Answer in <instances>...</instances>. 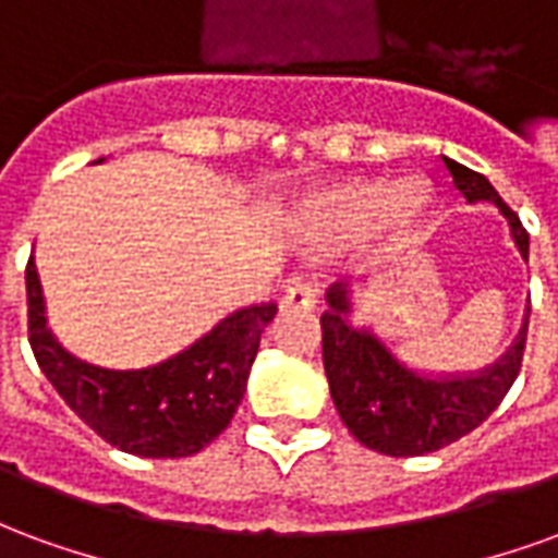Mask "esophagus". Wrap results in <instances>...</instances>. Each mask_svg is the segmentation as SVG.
Segmentation results:
<instances>
[{
	"mask_svg": "<svg viewBox=\"0 0 558 558\" xmlns=\"http://www.w3.org/2000/svg\"><path fill=\"white\" fill-rule=\"evenodd\" d=\"M316 295H319V290H316L314 280H292L283 292V299H280V307L283 311H311L316 304Z\"/></svg>",
	"mask_w": 558,
	"mask_h": 558,
	"instance_id": "1",
	"label": "esophagus"
}]
</instances>
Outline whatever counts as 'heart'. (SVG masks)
Returning a JSON list of instances; mask_svg holds the SVG:
<instances>
[{"label": "heart", "instance_id": "b5f03b06", "mask_svg": "<svg viewBox=\"0 0 558 558\" xmlns=\"http://www.w3.org/2000/svg\"><path fill=\"white\" fill-rule=\"evenodd\" d=\"M418 194L412 184H398L388 191L383 182L335 184L314 196V215L319 223L340 235L362 232L379 215L388 232H403L418 211Z\"/></svg>", "mask_w": 558, "mask_h": 558}]
</instances>
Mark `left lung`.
I'll return each instance as SVG.
<instances>
[{
    "label": "left lung",
    "mask_w": 558,
    "mask_h": 558,
    "mask_svg": "<svg viewBox=\"0 0 558 558\" xmlns=\"http://www.w3.org/2000/svg\"><path fill=\"white\" fill-rule=\"evenodd\" d=\"M445 160L451 182L469 203L490 199L502 211L520 247L529 256V232L517 211L505 206L481 172L469 170L457 160ZM328 311L323 326V364H326L331 400L350 433L371 451L388 457H418L457 442L490 418L514 386L523 350H526L529 316L514 347H508L499 362L481 367L475 374L427 376L403 364L376 338L371 328L352 326V302L347 283H331L326 292Z\"/></svg>",
    "instance_id": "left-lung-1"
}]
</instances>
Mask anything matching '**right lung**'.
Segmentation results:
<instances>
[{
    "label": "right lung",
    "instance_id": "1",
    "mask_svg": "<svg viewBox=\"0 0 558 558\" xmlns=\"http://www.w3.org/2000/svg\"><path fill=\"white\" fill-rule=\"evenodd\" d=\"M29 343L35 362L104 442L137 457H191L227 430L247 388L259 338L278 304H251L167 362L107 371L59 347L44 319L41 280L26 266Z\"/></svg>",
    "mask_w": 558,
    "mask_h": 558
}]
</instances>
